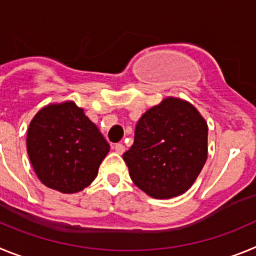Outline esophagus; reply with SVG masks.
Instances as JSON below:
<instances>
[{
    "instance_id": "1",
    "label": "esophagus",
    "mask_w": 256,
    "mask_h": 256,
    "mask_svg": "<svg viewBox=\"0 0 256 256\" xmlns=\"http://www.w3.org/2000/svg\"><path fill=\"white\" fill-rule=\"evenodd\" d=\"M114 150L116 151V152L119 154V155H122V154H123L124 151H126V146H124L123 144H116L114 146Z\"/></svg>"
}]
</instances>
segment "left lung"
<instances>
[{"label":"left lung","instance_id":"8db88e82","mask_svg":"<svg viewBox=\"0 0 256 256\" xmlns=\"http://www.w3.org/2000/svg\"><path fill=\"white\" fill-rule=\"evenodd\" d=\"M130 180L154 198L180 196L208 159V124L188 101L165 97L140 118L134 142L123 154Z\"/></svg>","mask_w":256,"mask_h":256}]
</instances>
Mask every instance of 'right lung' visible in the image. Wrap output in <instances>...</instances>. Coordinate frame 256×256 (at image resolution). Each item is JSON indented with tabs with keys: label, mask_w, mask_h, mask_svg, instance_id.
Instances as JSON below:
<instances>
[{
	"label": "right lung",
	"mask_w": 256,
	"mask_h": 256,
	"mask_svg": "<svg viewBox=\"0 0 256 256\" xmlns=\"http://www.w3.org/2000/svg\"><path fill=\"white\" fill-rule=\"evenodd\" d=\"M26 151L44 186L76 194L94 182L110 144L82 108L64 101L48 104L34 115L26 133Z\"/></svg>",
	"instance_id": "obj_1"
}]
</instances>
